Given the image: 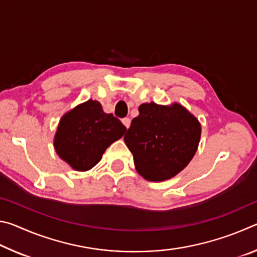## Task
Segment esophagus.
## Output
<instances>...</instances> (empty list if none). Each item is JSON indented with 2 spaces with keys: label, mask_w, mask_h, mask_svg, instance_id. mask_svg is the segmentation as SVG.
<instances>
[{
  "label": "esophagus",
  "mask_w": 257,
  "mask_h": 257,
  "mask_svg": "<svg viewBox=\"0 0 257 257\" xmlns=\"http://www.w3.org/2000/svg\"><path fill=\"white\" fill-rule=\"evenodd\" d=\"M122 123L124 124V127L128 129V128L130 127V119H129V118H124V119H122Z\"/></svg>",
  "instance_id": "34e87169"
}]
</instances>
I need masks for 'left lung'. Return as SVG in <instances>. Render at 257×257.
Returning a JSON list of instances; mask_svg holds the SVG:
<instances>
[{
  "mask_svg": "<svg viewBox=\"0 0 257 257\" xmlns=\"http://www.w3.org/2000/svg\"><path fill=\"white\" fill-rule=\"evenodd\" d=\"M124 135L137 172L160 182L177 176L198 149L202 127L198 119L179 103H143Z\"/></svg>",
  "mask_w": 257,
  "mask_h": 257,
  "instance_id": "1",
  "label": "left lung"
}]
</instances>
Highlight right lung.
I'll return each instance as SVG.
<instances>
[{"mask_svg":"<svg viewBox=\"0 0 257 257\" xmlns=\"http://www.w3.org/2000/svg\"><path fill=\"white\" fill-rule=\"evenodd\" d=\"M125 130L120 120L103 111L101 103L88 99L60 119L53 141L54 150L73 170L88 171Z\"/></svg>","mask_w":257,"mask_h":257,"instance_id":"add662e5","label":"right lung"}]
</instances>
